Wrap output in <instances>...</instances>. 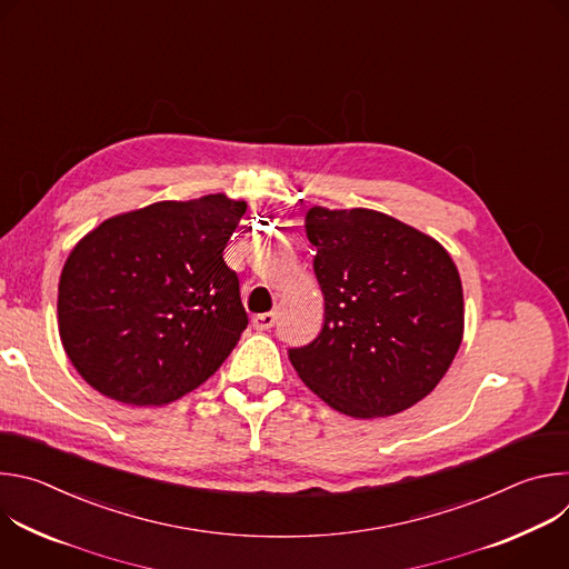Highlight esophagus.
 <instances>
[{
  "instance_id": "esophagus-1",
  "label": "esophagus",
  "mask_w": 569,
  "mask_h": 569,
  "mask_svg": "<svg viewBox=\"0 0 569 569\" xmlns=\"http://www.w3.org/2000/svg\"><path fill=\"white\" fill-rule=\"evenodd\" d=\"M274 321H277V312H261L252 319L257 331H270L274 327Z\"/></svg>"
}]
</instances>
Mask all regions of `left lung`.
<instances>
[{
  "label": "left lung",
  "instance_id": "obj_1",
  "mask_svg": "<svg viewBox=\"0 0 569 569\" xmlns=\"http://www.w3.org/2000/svg\"><path fill=\"white\" fill-rule=\"evenodd\" d=\"M323 327L290 362L333 410L391 417L426 398L463 338V292L450 254L373 209L306 213Z\"/></svg>",
  "mask_w": 569,
  "mask_h": 569
}]
</instances>
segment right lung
Returning a JSON list of instances; mask_svg holds the SVG:
<instances>
[{"mask_svg":"<svg viewBox=\"0 0 569 569\" xmlns=\"http://www.w3.org/2000/svg\"><path fill=\"white\" fill-rule=\"evenodd\" d=\"M248 204L224 193L108 218L64 261L62 347L97 391L167 405L200 387L248 329L222 252Z\"/></svg>","mask_w":569,"mask_h":569,"instance_id":"add662e5","label":"right lung"}]
</instances>
